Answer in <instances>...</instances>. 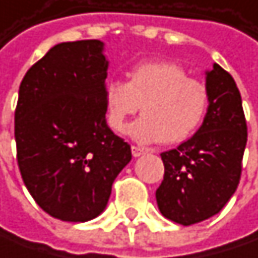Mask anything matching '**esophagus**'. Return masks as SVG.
Instances as JSON below:
<instances>
[{"instance_id": "34e87169", "label": "esophagus", "mask_w": 258, "mask_h": 258, "mask_svg": "<svg viewBox=\"0 0 258 258\" xmlns=\"http://www.w3.org/2000/svg\"><path fill=\"white\" fill-rule=\"evenodd\" d=\"M132 156L134 157H140V156H143V154H145V150L143 148V147H138V145H132Z\"/></svg>"}]
</instances>
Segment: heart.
<instances>
[{
  "mask_svg": "<svg viewBox=\"0 0 258 258\" xmlns=\"http://www.w3.org/2000/svg\"><path fill=\"white\" fill-rule=\"evenodd\" d=\"M107 123L114 132L124 131L127 118L140 111L129 135L144 144H179L201 126L208 107V89L201 80L169 60H143L127 73V83L107 81L104 90Z\"/></svg>",
  "mask_w": 258,
  "mask_h": 258,
  "instance_id": "b5f03b06",
  "label": "heart"
}]
</instances>
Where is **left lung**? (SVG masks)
Returning a JSON list of instances; mask_svg holds the SVG:
<instances>
[{"instance_id":"left-lung-1","label":"left lung","mask_w":258,"mask_h":258,"mask_svg":"<svg viewBox=\"0 0 258 258\" xmlns=\"http://www.w3.org/2000/svg\"><path fill=\"white\" fill-rule=\"evenodd\" d=\"M208 111L198 132L162 153L163 181L156 190L163 217L182 226L218 214L238 188L246 145L239 89L218 63L207 71Z\"/></svg>"}]
</instances>
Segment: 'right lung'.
<instances>
[{"instance_id":"add662e5","label":"right lung","mask_w":258,"mask_h":258,"mask_svg":"<svg viewBox=\"0 0 258 258\" xmlns=\"http://www.w3.org/2000/svg\"><path fill=\"white\" fill-rule=\"evenodd\" d=\"M104 43H60L34 63L15 111L22 179L48 215L84 223L105 210L111 187L131 162V145L105 120L108 60Z\"/></svg>"}]
</instances>
